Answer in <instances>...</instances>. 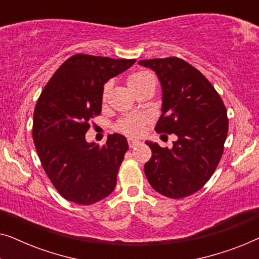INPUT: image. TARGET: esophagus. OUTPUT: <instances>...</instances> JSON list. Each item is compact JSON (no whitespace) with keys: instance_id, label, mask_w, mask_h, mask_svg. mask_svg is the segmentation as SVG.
<instances>
[{"instance_id":"esophagus-1","label":"esophagus","mask_w":259,"mask_h":259,"mask_svg":"<svg viewBox=\"0 0 259 259\" xmlns=\"http://www.w3.org/2000/svg\"><path fill=\"white\" fill-rule=\"evenodd\" d=\"M139 144H140L139 140L133 139V138H128V146H130L131 148L138 146V145H139Z\"/></svg>"}]
</instances>
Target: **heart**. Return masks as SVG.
<instances>
[{"mask_svg":"<svg viewBox=\"0 0 259 259\" xmlns=\"http://www.w3.org/2000/svg\"><path fill=\"white\" fill-rule=\"evenodd\" d=\"M154 82L155 83V77L152 73L150 72H138L132 74L127 80V84L131 90L134 91L137 88H139L141 86L146 83H151ZM108 91V86H106L105 88V97L107 94ZM145 122H146V119L143 115H134V116H130V118H126L125 120H122L120 122L119 128L120 131H122L123 133L130 134V136H138L143 132Z\"/></svg>","mask_w":259,"mask_h":259,"instance_id":"heart-1","label":"heart"}]
</instances>
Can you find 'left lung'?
<instances>
[{"label":"left lung","instance_id":"8db88e82","mask_svg":"<svg viewBox=\"0 0 259 259\" xmlns=\"http://www.w3.org/2000/svg\"><path fill=\"white\" fill-rule=\"evenodd\" d=\"M161 86V115L155 131L177 136L172 148L146 141L152 157L145 164L151 186L179 199L203 187L221 160L229 130L226 108L199 70L178 58L141 60Z\"/></svg>","mask_w":259,"mask_h":259}]
</instances>
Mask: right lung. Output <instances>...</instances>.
Returning a JSON list of instances; mask_svg holds the SVG:
<instances>
[{
  "label": "right lung",
  "mask_w": 259,
  "mask_h": 259,
  "mask_svg": "<svg viewBox=\"0 0 259 259\" xmlns=\"http://www.w3.org/2000/svg\"><path fill=\"white\" fill-rule=\"evenodd\" d=\"M136 60L76 54L51 77L34 111L33 139L42 167L67 200L92 205L115 189L128 150L126 138L111 134L104 146L87 143L90 119L102 107L104 84Z\"/></svg>",
  "instance_id": "obj_1"
}]
</instances>
